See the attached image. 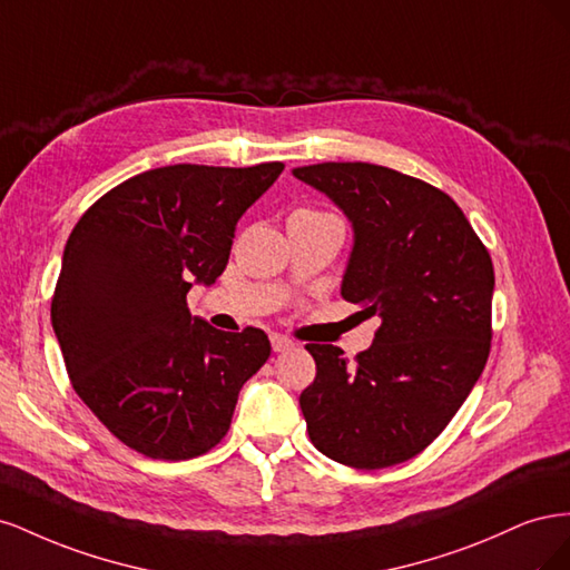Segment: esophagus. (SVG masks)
I'll use <instances>...</instances> for the list:
<instances>
[{
	"instance_id": "obj_1",
	"label": "esophagus",
	"mask_w": 570,
	"mask_h": 570,
	"mask_svg": "<svg viewBox=\"0 0 570 570\" xmlns=\"http://www.w3.org/2000/svg\"><path fill=\"white\" fill-rule=\"evenodd\" d=\"M271 347H273V352H287V350L295 347V342H292L287 335L273 333V335H271Z\"/></svg>"
}]
</instances>
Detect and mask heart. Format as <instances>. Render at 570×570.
Here are the masks:
<instances>
[{
	"label": "heart",
	"instance_id": "1",
	"mask_svg": "<svg viewBox=\"0 0 570 570\" xmlns=\"http://www.w3.org/2000/svg\"><path fill=\"white\" fill-rule=\"evenodd\" d=\"M308 214H318V212H308Z\"/></svg>",
	"mask_w": 570,
	"mask_h": 570
}]
</instances>
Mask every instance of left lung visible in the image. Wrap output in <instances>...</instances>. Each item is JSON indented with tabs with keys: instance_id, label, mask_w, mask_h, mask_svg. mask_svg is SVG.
Here are the masks:
<instances>
[{
	"instance_id": "8db88e82",
	"label": "left lung",
	"mask_w": 570,
	"mask_h": 570,
	"mask_svg": "<svg viewBox=\"0 0 570 570\" xmlns=\"http://www.w3.org/2000/svg\"><path fill=\"white\" fill-rule=\"evenodd\" d=\"M292 174L352 220L342 297L381 318L354 364L333 344H306L316 361L299 396L308 438L337 463L387 469L442 433L488 364L492 258L459 204L425 180L364 161Z\"/></svg>"
}]
</instances>
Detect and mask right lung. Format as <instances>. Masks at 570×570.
<instances>
[{"mask_svg": "<svg viewBox=\"0 0 570 570\" xmlns=\"http://www.w3.org/2000/svg\"><path fill=\"white\" fill-rule=\"evenodd\" d=\"M283 168H151L76 223L51 325L76 394L130 450L164 461L214 450L271 356L258 327L223 333L189 314L187 292L226 271L239 216Z\"/></svg>", "mask_w": 570, "mask_h": 570, "instance_id": "right-lung-1", "label": "right lung"}]
</instances>
